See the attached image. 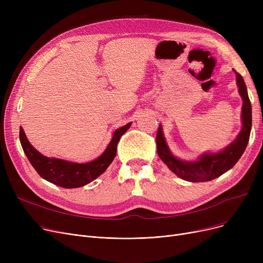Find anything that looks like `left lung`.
I'll return each instance as SVG.
<instances>
[{
  "mask_svg": "<svg viewBox=\"0 0 263 263\" xmlns=\"http://www.w3.org/2000/svg\"><path fill=\"white\" fill-rule=\"evenodd\" d=\"M237 85L242 98V129L236 140L217 153H204L193 161L177 158L170 149L160 124L157 133V148L160 159L179 178L189 182H206L232 168L245 151L252 130V104L241 74L236 70Z\"/></svg>",
  "mask_w": 263,
  "mask_h": 263,
  "instance_id": "8db88e82",
  "label": "left lung"
}]
</instances>
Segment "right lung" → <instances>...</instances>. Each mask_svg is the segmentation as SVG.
I'll return each mask as SVG.
<instances>
[{"label": "right lung", "mask_w": 263, "mask_h": 263, "mask_svg": "<svg viewBox=\"0 0 263 263\" xmlns=\"http://www.w3.org/2000/svg\"><path fill=\"white\" fill-rule=\"evenodd\" d=\"M130 127L131 122L115 130L102 155L86 163H76L41 155L31 145L22 128H20V142L25 156L41 178L65 189H74L90 183L106 171L116 157L120 137Z\"/></svg>", "instance_id": "right-lung-1"}]
</instances>
